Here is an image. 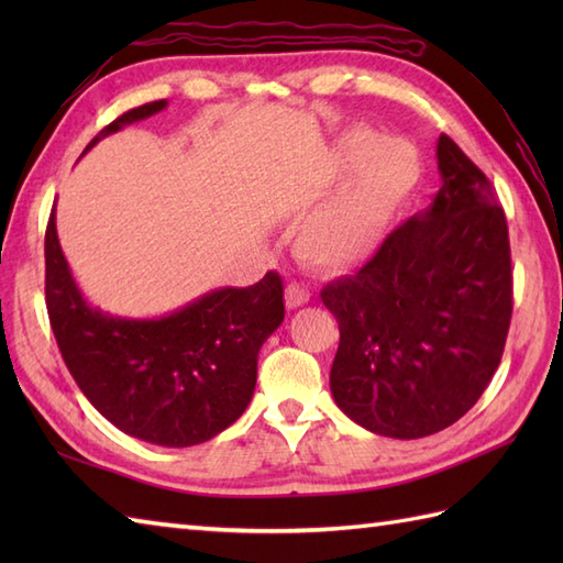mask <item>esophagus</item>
<instances>
[{
  "instance_id": "34e87169",
  "label": "esophagus",
  "mask_w": 563,
  "mask_h": 563,
  "mask_svg": "<svg viewBox=\"0 0 563 563\" xmlns=\"http://www.w3.org/2000/svg\"><path fill=\"white\" fill-rule=\"evenodd\" d=\"M307 302H309V292L300 283H290L288 288H285V305H288V309H297Z\"/></svg>"
}]
</instances>
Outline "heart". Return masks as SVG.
Segmentation results:
<instances>
[{"mask_svg":"<svg viewBox=\"0 0 563 563\" xmlns=\"http://www.w3.org/2000/svg\"><path fill=\"white\" fill-rule=\"evenodd\" d=\"M336 169L355 174L295 234L297 256L329 271L349 268L373 254L421 181V159L409 142H379L369 130H351L341 137Z\"/></svg>","mask_w":563,"mask_h":563,"instance_id":"1","label":"heart"}]
</instances>
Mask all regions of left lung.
Segmentation results:
<instances>
[{"mask_svg":"<svg viewBox=\"0 0 563 563\" xmlns=\"http://www.w3.org/2000/svg\"><path fill=\"white\" fill-rule=\"evenodd\" d=\"M435 157L433 202L355 275L321 290L341 329L331 397L385 438L416 440L460 421L492 382L510 327L506 214L448 135Z\"/></svg>","mask_w":563,"mask_h":563,"instance_id":"obj_1","label":"left lung"}]
</instances>
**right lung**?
Instances as JSON below:
<instances>
[{
    "instance_id": "1",
    "label": "right lung",
    "mask_w": 563,
    "mask_h": 563,
    "mask_svg": "<svg viewBox=\"0 0 563 563\" xmlns=\"http://www.w3.org/2000/svg\"><path fill=\"white\" fill-rule=\"evenodd\" d=\"M166 109L152 101L123 113L87 150ZM45 302L51 327L93 409L137 440L190 448L230 428L254 397L258 351L283 324V280L266 273L249 288H218L152 319L103 312L81 295L57 239L45 232Z\"/></svg>"
}]
</instances>
